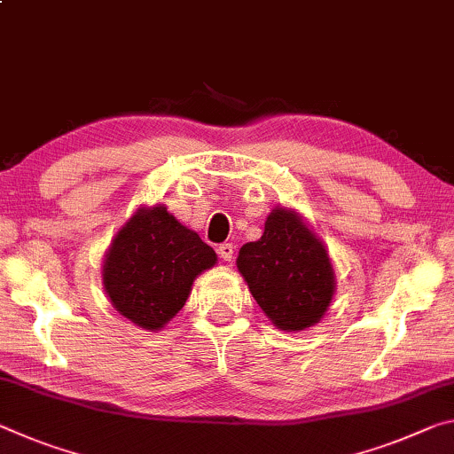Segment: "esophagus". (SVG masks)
<instances>
[{
  "mask_svg": "<svg viewBox=\"0 0 454 454\" xmlns=\"http://www.w3.org/2000/svg\"><path fill=\"white\" fill-rule=\"evenodd\" d=\"M218 254H220L222 261L230 262V261H232V258H234V244H230V242L220 244V247H218Z\"/></svg>",
  "mask_w": 454,
  "mask_h": 454,
  "instance_id": "esophagus-1",
  "label": "esophagus"
}]
</instances>
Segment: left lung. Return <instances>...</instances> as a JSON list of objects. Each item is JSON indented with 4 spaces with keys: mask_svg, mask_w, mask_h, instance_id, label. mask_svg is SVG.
<instances>
[{
    "mask_svg": "<svg viewBox=\"0 0 454 454\" xmlns=\"http://www.w3.org/2000/svg\"><path fill=\"white\" fill-rule=\"evenodd\" d=\"M236 266L258 307L280 331H305L323 319L335 294L325 244L293 207L277 206L258 240L240 248Z\"/></svg>",
    "mask_w": 454,
    "mask_h": 454,
    "instance_id": "8db88e82",
    "label": "left lung"
}]
</instances>
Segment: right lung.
Wrapping results in <instances>:
<instances>
[{
	"label": "right lung",
	"mask_w": 454,
	"mask_h": 454,
	"mask_svg": "<svg viewBox=\"0 0 454 454\" xmlns=\"http://www.w3.org/2000/svg\"><path fill=\"white\" fill-rule=\"evenodd\" d=\"M218 262L198 232L165 204L139 206L111 240L103 261V286L119 315L160 331L182 311L193 280Z\"/></svg>",
	"instance_id": "right-lung-1"
}]
</instances>
